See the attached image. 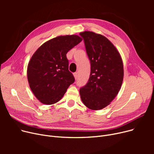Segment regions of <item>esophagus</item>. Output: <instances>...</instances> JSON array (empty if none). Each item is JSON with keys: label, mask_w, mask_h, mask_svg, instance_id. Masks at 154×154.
<instances>
[{"label": "esophagus", "mask_w": 154, "mask_h": 154, "mask_svg": "<svg viewBox=\"0 0 154 154\" xmlns=\"http://www.w3.org/2000/svg\"><path fill=\"white\" fill-rule=\"evenodd\" d=\"M73 75H74V78H75V79L77 78V72H74V74H73Z\"/></svg>", "instance_id": "obj_1"}]
</instances>
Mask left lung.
<instances>
[{"label": "left lung", "mask_w": 154, "mask_h": 154, "mask_svg": "<svg viewBox=\"0 0 154 154\" xmlns=\"http://www.w3.org/2000/svg\"><path fill=\"white\" fill-rule=\"evenodd\" d=\"M91 61V74L87 84L80 88L85 106L100 110L118 94L124 79L122 59L116 47L105 36L91 31L80 32Z\"/></svg>", "instance_id": "8db88e82"}]
</instances>
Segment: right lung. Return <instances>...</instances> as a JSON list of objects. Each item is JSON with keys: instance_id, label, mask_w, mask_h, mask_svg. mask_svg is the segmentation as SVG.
<instances>
[{"instance_id": "1", "label": "right lung", "mask_w": 154, "mask_h": 154, "mask_svg": "<svg viewBox=\"0 0 154 154\" xmlns=\"http://www.w3.org/2000/svg\"><path fill=\"white\" fill-rule=\"evenodd\" d=\"M82 40L77 35L57 37L44 43L32 56L27 79L31 91L41 103L51 105L59 102L74 82L66 54Z\"/></svg>"}]
</instances>
